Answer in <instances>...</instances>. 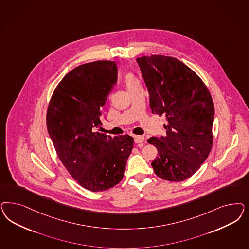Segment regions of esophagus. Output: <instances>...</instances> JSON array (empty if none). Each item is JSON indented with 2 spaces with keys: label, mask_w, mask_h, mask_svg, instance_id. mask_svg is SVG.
Instances as JSON below:
<instances>
[{
  "label": "esophagus",
  "mask_w": 249,
  "mask_h": 249,
  "mask_svg": "<svg viewBox=\"0 0 249 249\" xmlns=\"http://www.w3.org/2000/svg\"><path fill=\"white\" fill-rule=\"evenodd\" d=\"M134 140H135V143L140 144V143L144 142V137H142V136H135L134 137Z\"/></svg>",
  "instance_id": "34e87169"
}]
</instances>
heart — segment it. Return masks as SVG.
I'll use <instances>...</instances> for the list:
<instances>
[{
	"instance_id": "1",
	"label": "heart",
	"mask_w": 249,
	"mask_h": 249,
	"mask_svg": "<svg viewBox=\"0 0 249 249\" xmlns=\"http://www.w3.org/2000/svg\"><path fill=\"white\" fill-rule=\"evenodd\" d=\"M124 82H125V85H126L127 89L134 88V87H136V86L140 85L139 81H138L137 78L135 77V75L132 74V73H128V74H126V75L124 76Z\"/></svg>"
}]
</instances>
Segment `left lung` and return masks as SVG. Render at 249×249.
I'll use <instances>...</instances> for the list:
<instances>
[{"label":"left lung","mask_w":249,"mask_h":249,"mask_svg":"<svg viewBox=\"0 0 249 249\" xmlns=\"http://www.w3.org/2000/svg\"><path fill=\"white\" fill-rule=\"evenodd\" d=\"M137 62L152 113L167 118V136L147 140L159 152L151 166L161 178L182 181L200 169L212 149L213 99L200 77L175 57L152 55Z\"/></svg>","instance_id":"obj_1"}]
</instances>
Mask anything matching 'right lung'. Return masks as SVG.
I'll return each mask as SVG.
<instances>
[{
  "mask_svg": "<svg viewBox=\"0 0 249 249\" xmlns=\"http://www.w3.org/2000/svg\"><path fill=\"white\" fill-rule=\"evenodd\" d=\"M116 81L114 61L80 65L58 83L48 105L47 127L56 154L73 178L91 192L120 182L134 145L128 135L111 137L96 130Z\"/></svg>",
  "mask_w": 249,
  "mask_h": 249,
  "instance_id": "add662e5",
  "label": "right lung"
}]
</instances>
